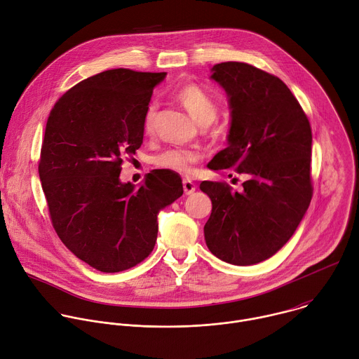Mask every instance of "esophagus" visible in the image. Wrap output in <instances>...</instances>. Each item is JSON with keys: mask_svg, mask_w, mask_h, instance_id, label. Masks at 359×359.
I'll return each instance as SVG.
<instances>
[{"mask_svg": "<svg viewBox=\"0 0 359 359\" xmlns=\"http://www.w3.org/2000/svg\"><path fill=\"white\" fill-rule=\"evenodd\" d=\"M184 194H193L196 191V184L191 180H183Z\"/></svg>", "mask_w": 359, "mask_h": 359, "instance_id": "1", "label": "esophagus"}]
</instances>
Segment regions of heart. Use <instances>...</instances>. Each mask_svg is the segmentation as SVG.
I'll list each match as a JSON object with an SVG mask.
<instances>
[{
  "mask_svg": "<svg viewBox=\"0 0 359 359\" xmlns=\"http://www.w3.org/2000/svg\"><path fill=\"white\" fill-rule=\"evenodd\" d=\"M177 101L187 109V112L196 119V121L205 127L210 126L218 114V105L212 95L205 91L201 86L196 83H186L176 91ZM155 105H149L145 118H144V130L147 133L152 131L154 119H155ZM201 159V155L197 151L172 148L155 158V165L168 170H173L182 175H190L193 166Z\"/></svg>",
  "mask_w": 359,
  "mask_h": 359,
  "instance_id": "heart-1",
  "label": "heart"
}]
</instances>
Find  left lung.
Listing matches in <instances>:
<instances>
[{
  "mask_svg": "<svg viewBox=\"0 0 359 359\" xmlns=\"http://www.w3.org/2000/svg\"><path fill=\"white\" fill-rule=\"evenodd\" d=\"M211 72L226 93L231 126L226 148L207 166L248 180L243 191L219 182L200 184L212 203L205 244L226 264L255 265L290 240L310 205L311 128L279 77L241 62L218 63Z\"/></svg>",
  "mask_w": 359,
  "mask_h": 359,
  "instance_id": "8db88e82",
  "label": "left lung"
}]
</instances>
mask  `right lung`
I'll use <instances>...</instances> for the list:
<instances>
[{
    "mask_svg": "<svg viewBox=\"0 0 359 359\" xmlns=\"http://www.w3.org/2000/svg\"><path fill=\"white\" fill-rule=\"evenodd\" d=\"M166 73L112 69L66 91L52 108L39 177L50 219L79 259L105 273L142 262L154 250L158 214L183 194L182 179L152 170L140 189L119 180L123 158L144 140V118Z\"/></svg>",
    "mask_w": 359,
    "mask_h": 359,
    "instance_id": "right-lung-1",
    "label": "right lung"
}]
</instances>
